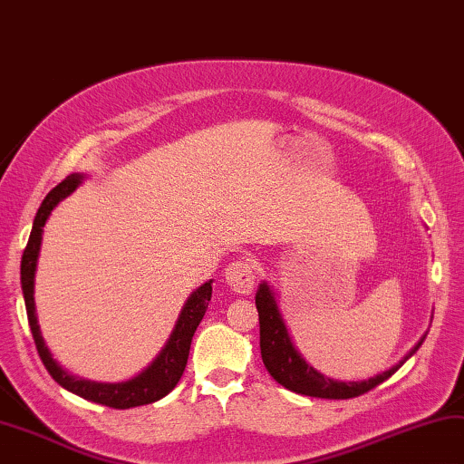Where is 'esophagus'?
<instances>
[{
	"label": "esophagus",
	"instance_id": "esophagus-1",
	"mask_svg": "<svg viewBox=\"0 0 464 464\" xmlns=\"http://www.w3.org/2000/svg\"><path fill=\"white\" fill-rule=\"evenodd\" d=\"M224 276L228 286L238 295H248L252 293V288H255L256 273H255V265H252L250 260H244V258L234 260L232 265H228V268H226Z\"/></svg>",
	"mask_w": 464,
	"mask_h": 464
}]
</instances>
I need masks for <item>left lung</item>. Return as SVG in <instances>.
<instances>
[{
	"instance_id": "1",
	"label": "left lung",
	"mask_w": 464,
	"mask_h": 464,
	"mask_svg": "<svg viewBox=\"0 0 464 464\" xmlns=\"http://www.w3.org/2000/svg\"><path fill=\"white\" fill-rule=\"evenodd\" d=\"M256 309H258V321H260V355L265 362V368L273 378L285 386L286 390L295 392V394L313 396V398H327V400H347L362 396L365 392L380 386L382 382H386L392 373L398 372V368L406 360H410L418 347L422 345L426 339V334L420 337V341L410 349V352L401 357V360L392 365L390 370L373 375L370 380L362 382H341L323 375L304 362V357L299 353V349L295 347L291 335H288L286 323L283 319V313L278 309L275 291L270 288L266 281L258 285L256 291Z\"/></svg>"
}]
</instances>
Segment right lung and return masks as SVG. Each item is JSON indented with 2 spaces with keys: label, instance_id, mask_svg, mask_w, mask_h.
Returning a JSON list of instances; mask_svg holds the SVG:
<instances>
[{
  "label": "right lung",
  "instance_id": "add662e5",
  "mask_svg": "<svg viewBox=\"0 0 464 464\" xmlns=\"http://www.w3.org/2000/svg\"><path fill=\"white\" fill-rule=\"evenodd\" d=\"M82 181H84V173H70L63 183H58V186L52 189L46 198H44L38 214L34 218L32 234H30L28 246L24 250L22 270H20L22 293L25 301V311H28L32 335H34V341H36V349L40 353L42 363L46 365L48 373L64 390L72 392V394L81 396L84 400L96 401V404L117 408V410L151 404V401H157L163 396H168L169 392L178 386V382L188 363L191 337H194L199 321L204 319L208 303L212 299L214 281L209 278L208 283L198 286L196 291L188 296V301L183 303L181 313L176 321V327H173L168 343L163 345V349L157 353L155 360L147 365L141 373H137L135 378H130L127 382L109 383V382L84 380L66 372L63 365L54 360V355H52L46 341L42 337L38 314H36V299H34V286H36V268H38L44 226H46L52 209L63 202L64 198L72 194Z\"/></svg>",
  "mask_w": 464,
  "mask_h": 464
}]
</instances>
